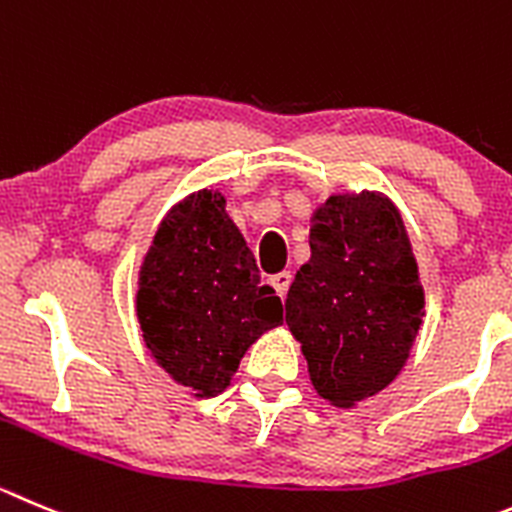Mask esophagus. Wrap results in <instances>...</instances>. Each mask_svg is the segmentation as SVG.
<instances>
[{
	"mask_svg": "<svg viewBox=\"0 0 512 512\" xmlns=\"http://www.w3.org/2000/svg\"><path fill=\"white\" fill-rule=\"evenodd\" d=\"M290 280H293V275H290V272H278V275H272L270 278V285L278 290L280 298H285V295H288V288H290Z\"/></svg>",
	"mask_w": 512,
	"mask_h": 512,
	"instance_id": "1",
	"label": "esophagus"
}]
</instances>
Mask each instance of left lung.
<instances>
[{"instance_id": "left-lung-1", "label": "left lung", "mask_w": 512, "mask_h": 512, "mask_svg": "<svg viewBox=\"0 0 512 512\" xmlns=\"http://www.w3.org/2000/svg\"><path fill=\"white\" fill-rule=\"evenodd\" d=\"M424 290L401 214L384 194L331 197L285 300L315 391L336 407L379 394L407 364Z\"/></svg>"}]
</instances>
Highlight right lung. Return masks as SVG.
<instances>
[{
  "label": "right lung",
  "instance_id": "1",
  "mask_svg": "<svg viewBox=\"0 0 512 512\" xmlns=\"http://www.w3.org/2000/svg\"><path fill=\"white\" fill-rule=\"evenodd\" d=\"M136 313L156 364L194 396L224 391L247 348L283 323L219 191H197L159 224L138 275Z\"/></svg>",
  "mask_w": 512,
  "mask_h": 512
}]
</instances>
